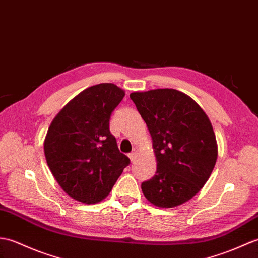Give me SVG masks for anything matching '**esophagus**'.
Segmentation results:
<instances>
[{"mask_svg": "<svg viewBox=\"0 0 258 258\" xmlns=\"http://www.w3.org/2000/svg\"><path fill=\"white\" fill-rule=\"evenodd\" d=\"M137 151H138V149H137V148H134V150L129 153V158H130L131 161H134V160L136 159V156H137Z\"/></svg>", "mask_w": 258, "mask_h": 258, "instance_id": "esophagus-1", "label": "esophagus"}]
</instances>
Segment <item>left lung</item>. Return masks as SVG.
Instances as JSON below:
<instances>
[{"label": "left lung", "instance_id": "8db88e82", "mask_svg": "<svg viewBox=\"0 0 258 258\" xmlns=\"http://www.w3.org/2000/svg\"><path fill=\"white\" fill-rule=\"evenodd\" d=\"M147 123L157 158V172L142 182L149 202L159 208L177 207L207 183L217 158L216 139L205 112L175 89L130 94Z\"/></svg>", "mask_w": 258, "mask_h": 258}]
</instances>
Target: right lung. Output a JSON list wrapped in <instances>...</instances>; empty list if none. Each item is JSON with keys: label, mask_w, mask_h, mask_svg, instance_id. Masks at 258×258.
I'll use <instances>...</instances> for the list:
<instances>
[{"label": "right lung", "mask_w": 258, "mask_h": 258, "mask_svg": "<svg viewBox=\"0 0 258 258\" xmlns=\"http://www.w3.org/2000/svg\"><path fill=\"white\" fill-rule=\"evenodd\" d=\"M124 91L113 84L85 89L51 121L44 144L56 181L68 196L94 204L110 193L130 160L111 135V112Z\"/></svg>", "instance_id": "right-lung-1"}]
</instances>
